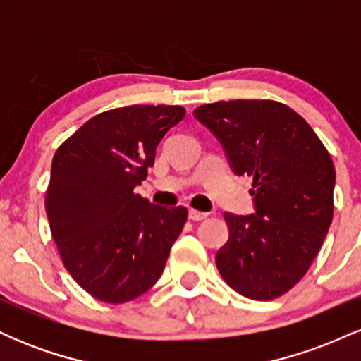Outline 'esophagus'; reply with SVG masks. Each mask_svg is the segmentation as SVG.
Here are the masks:
<instances>
[{
	"label": "esophagus",
	"mask_w": 361,
	"mask_h": 361,
	"mask_svg": "<svg viewBox=\"0 0 361 361\" xmlns=\"http://www.w3.org/2000/svg\"><path fill=\"white\" fill-rule=\"evenodd\" d=\"M188 217L192 219V221L198 222V221H204V219L209 217V214H207V212H200V210L190 209V210H188Z\"/></svg>",
	"instance_id": "obj_1"
}]
</instances>
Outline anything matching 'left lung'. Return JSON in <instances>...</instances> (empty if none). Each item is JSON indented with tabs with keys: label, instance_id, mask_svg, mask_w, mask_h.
Returning a JSON list of instances; mask_svg holds the SVG:
<instances>
[{
	"label": "left lung",
	"instance_id": "obj_1",
	"mask_svg": "<svg viewBox=\"0 0 361 361\" xmlns=\"http://www.w3.org/2000/svg\"><path fill=\"white\" fill-rule=\"evenodd\" d=\"M193 115L221 140L235 175L252 178L256 212L224 214L229 239L215 255L217 270L247 299H276L307 273L329 231L333 159L312 127L280 102H217Z\"/></svg>",
	"mask_w": 361,
	"mask_h": 361
}]
</instances>
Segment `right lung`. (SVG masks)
Instances as JSON below:
<instances>
[{
  "mask_svg": "<svg viewBox=\"0 0 361 361\" xmlns=\"http://www.w3.org/2000/svg\"><path fill=\"white\" fill-rule=\"evenodd\" d=\"M185 114L178 105L103 111L54 154L45 192L51 233L66 270L94 299H137L166 267L188 210L149 204L134 188L154 164L157 144Z\"/></svg>",
  "mask_w": 361,
  "mask_h": 361,
  "instance_id": "1",
  "label": "right lung"
}]
</instances>
